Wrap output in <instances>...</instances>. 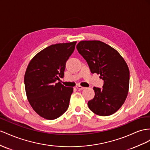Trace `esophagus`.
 <instances>
[{"instance_id":"obj_1","label":"esophagus","mask_w":150,"mask_h":150,"mask_svg":"<svg viewBox=\"0 0 150 150\" xmlns=\"http://www.w3.org/2000/svg\"><path fill=\"white\" fill-rule=\"evenodd\" d=\"M76 89H80V90H83V89H85V87H83L80 86V85L76 86Z\"/></svg>"}]
</instances>
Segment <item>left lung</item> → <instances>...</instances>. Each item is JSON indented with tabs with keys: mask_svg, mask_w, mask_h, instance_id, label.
Instances as JSON below:
<instances>
[{
	"mask_svg": "<svg viewBox=\"0 0 150 150\" xmlns=\"http://www.w3.org/2000/svg\"><path fill=\"white\" fill-rule=\"evenodd\" d=\"M92 74L100 75L103 89L94 87V98L88 102L89 109L98 115L109 116L124 104L129 87V70L116 50L99 40L80 41L76 45Z\"/></svg>",
	"mask_w": 150,
	"mask_h": 150,
	"instance_id": "left-lung-1",
	"label": "left lung"
}]
</instances>
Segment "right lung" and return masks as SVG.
I'll list each match as a JSON object with an SVG mask.
<instances>
[{"mask_svg": "<svg viewBox=\"0 0 150 150\" xmlns=\"http://www.w3.org/2000/svg\"><path fill=\"white\" fill-rule=\"evenodd\" d=\"M76 42L53 44L42 50L30 61L24 82L26 96L34 111L47 120H54L67 110L73 87L57 80L63 78L67 61Z\"/></svg>", "mask_w": 150, "mask_h": 150, "instance_id": "right-lung-1", "label": "right lung"}]
</instances>
